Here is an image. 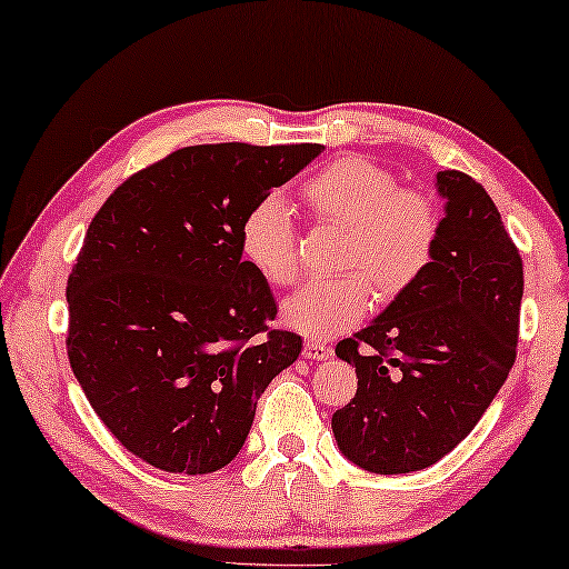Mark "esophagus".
<instances>
[{
    "mask_svg": "<svg viewBox=\"0 0 569 569\" xmlns=\"http://www.w3.org/2000/svg\"><path fill=\"white\" fill-rule=\"evenodd\" d=\"M302 356H305L307 360H328V358H330V348L325 346V342L307 340L305 348H302Z\"/></svg>",
    "mask_w": 569,
    "mask_h": 569,
    "instance_id": "obj_1",
    "label": "esophagus"
}]
</instances>
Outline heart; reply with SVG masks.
<instances>
[{
  "instance_id": "1",
  "label": "heart",
  "mask_w": 569,
  "mask_h": 569,
  "mask_svg": "<svg viewBox=\"0 0 569 569\" xmlns=\"http://www.w3.org/2000/svg\"><path fill=\"white\" fill-rule=\"evenodd\" d=\"M312 219L342 229L340 277L307 282L287 297L279 320L305 338L325 340L366 318L372 295L390 302L421 279L441 234V213L423 191L398 189L396 176L366 156L338 158L300 191ZM244 262L272 287L297 277L295 227L282 199L251 203L239 223Z\"/></svg>"
}]
</instances>
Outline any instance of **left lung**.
I'll return each instance as SVG.
<instances>
[{
    "label": "left lung",
    "mask_w": 569,
    "mask_h": 569,
    "mask_svg": "<svg viewBox=\"0 0 569 569\" xmlns=\"http://www.w3.org/2000/svg\"><path fill=\"white\" fill-rule=\"evenodd\" d=\"M443 199L433 259L411 290L338 342L358 393L335 411L340 453L372 473H411L479 423L517 358L521 257L483 186L436 173Z\"/></svg>",
    "instance_id": "obj_1"
}]
</instances>
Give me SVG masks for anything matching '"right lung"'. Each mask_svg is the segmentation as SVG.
I'll return each instance as SVG.
<instances>
[{"instance_id": "add662e5", "label": "right lung", "mask_w": 569, "mask_h": 569, "mask_svg": "<svg viewBox=\"0 0 569 569\" xmlns=\"http://www.w3.org/2000/svg\"><path fill=\"white\" fill-rule=\"evenodd\" d=\"M325 151L318 143L179 148L110 193L68 279V358L90 406L138 459L211 473L244 446L257 400L300 358L272 330V290L239 223Z\"/></svg>"}]
</instances>
